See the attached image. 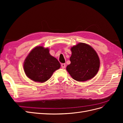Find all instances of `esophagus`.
I'll list each match as a JSON object with an SVG mask.
<instances>
[{
    "instance_id": "1",
    "label": "esophagus",
    "mask_w": 123,
    "mask_h": 123,
    "mask_svg": "<svg viewBox=\"0 0 123 123\" xmlns=\"http://www.w3.org/2000/svg\"><path fill=\"white\" fill-rule=\"evenodd\" d=\"M61 67H62V69L65 68V67H66V64H61Z\"/></svg>"
}]
</instances>
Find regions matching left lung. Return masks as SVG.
Returning <instances> with one entry per match:
<instances>
[{"mask_svg":"<svg viewBox=\"0 0 123 123\" xmlns=\"http://www.w3.org/2000/svg\"><path fill=\"white\" fill-rule=\"evenodd\" d=\"M71 64L66 68L71 76L78 81H85L94 77L98 71L100 61L93 48L80 43L71 47Z\"/></svg>","mask_w":123,"mask_h":123,"instance_id":"8db88e82","label":"left lung"}]
</instances>
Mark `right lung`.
<instances>
[{
	"label": "right lung",
	"mask_w": 123,
	"mask_h": 123,
	"mask_svg": "<svg viewBox=\"0 0 123 123\" xmlns=\"http://www.w3.org/2000/svg\"><path fill=\"white\" fill-rule=\"evenodd\" d=\"M61 67L57 59L51 55L49 49L37 46L32 49L25 59L24 69L25 75L36 82L44 83Z\"/></svg>",
	"instance_id": "right-lung-1"
}]
</instances>
